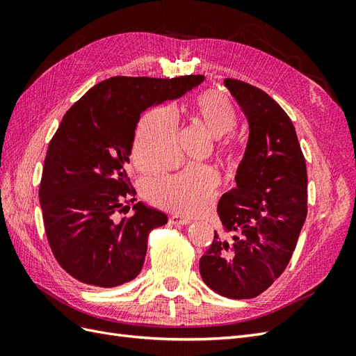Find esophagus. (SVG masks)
Listing matches in <instances>:
<instances>
[{
  "instance_id": "34e87169",
  "label": "esophagus",
  "mask_w": 356,
  "mask_h": 356,
  "mask_svg": "<svg viewBox=\"0 0 356 356\" xmlns=\"http://www.w3.org/2000/svg\"><path fill=\"white\" fill-rule=\"evenodd\" d=\"M169 222L174 225H186V224H190L191 220L187 217H182V215H170Z\"/></svg>"
}]
</instances>
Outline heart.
Instances as JSON below:
<instances>
[{
	"instance_id": "obj_1",
	"label": "heart",
	"mask_w": 356,
	"mask_h": 356,
	"mask_svg": "<svg viewBox=\"0 0 356 356\" xmlns=\"http://www.w3.org/2000/svg\"><path fill=\"white\" fill-rule=\"evenodd\" d=\"M191 113L195 120L213 139L229 135L238 124V114L233 104L218 92H203L193 101ZM178 123L170 108L149 111L139 122L132 160L143 174H159L177 163ZM217 152L230 157L232 149L218 144ZM218 175L207 165H187L177 174L144 182V196L156 207L170 212L196 215L212 203Z\"/></svg>"
}]
</instances>
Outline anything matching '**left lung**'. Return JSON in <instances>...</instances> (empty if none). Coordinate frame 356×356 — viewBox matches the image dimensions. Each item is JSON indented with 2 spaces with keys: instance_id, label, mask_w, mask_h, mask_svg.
<instances>
[{
  "instance_id": "1",
  "label": "left lung",
  "mask_w": 356,
  "mask_h": 356,
  "mask_svg": "<svg viewBox=\"0 0 356 356\" xmlns=\"http://www.w3.org/2000/svg\"><path fill=\"white\" fill-rule=\"evenodd\" d=\"M250 124L236 187L218 202L224 234L199 261L203 282L234 300L254 298L286 268L307 215L306 160L293 122L266 92L225 79Z\"/></svg>"
}]
</instances>
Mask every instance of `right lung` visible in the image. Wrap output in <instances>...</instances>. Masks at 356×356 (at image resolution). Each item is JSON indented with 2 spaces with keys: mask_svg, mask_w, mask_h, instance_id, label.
<instances>
[{
  "mask_svg": "<svg viewBox=\"0 0 356 356\" xmlns=\"http://www.w3.org/2000/svg\"><path fill=\"white\" fill-rule=\"evenodd\" d=\"M203 80L111 77L63 115L44 159L40 204L51 252L77 281L113 288L141 272L148 234L168 217L143 202L131 217L117 215L136 200L127 178L135 129L147 108L181 98Z\"/></svg>",
  "mask_w": 356,
  "mask_h": 356,
  "instance_id": "1",
  "label": "right lung"
}]
</instances>
